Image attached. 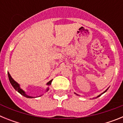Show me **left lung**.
Returning a JSON list of instances; mask_svg holds the SVG:
<instances>
[{"label":"left lung","mask_w":123,"mask_h":123,"mask_svg":"<svg viewBox=\"0 0 123 123\" xmlns=\"http://www.w3.org/2000/svg\"><path fill=\"white\" fill-rule=\"evenodd\" d=\"M107 90H108V89H106V91H105V92H103V93H102V94H100V95H98V97H100V95H102V94H104V93H105V92H106V91H107ZM75 94H76V93H75ZM76 95H78V94H76Z\"/></svg>","instance_id":"left-lung-1"}]
</instances>
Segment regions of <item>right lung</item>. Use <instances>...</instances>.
<instances>
[{
  "mask_svg": "<svg viewBox=\"0 0 123 123\" xmlns=\"http://www.w3.org/2000/svg\"><path fill=\"white\" fill-rule=\"evenodd\" d=\"M8 79H9V81H10V82L11 84H12V86L13 87V88H14V89H15V90H16V91H18V92H19V94H21V95H23V96L25 97H26V98H33L32 97L29 96V95H26V94H25V91H23V90L21 89V88H20V87H19V84H18L17 83V82H16V81H14L13 79V78H12V77H11L10 74V73L8 72ZM52 80H53V79H52V80H50V81L49 82H47V85H48V86L50 85L51 83H52ZM48 90H49V87L47 88V91H48Z\"/></svg>",
  "mask_w": 123,
  "mask_h": 123,
  "instance_id": "obj_1",
  "label": "right lung"
}]
</instances>
